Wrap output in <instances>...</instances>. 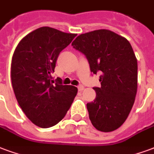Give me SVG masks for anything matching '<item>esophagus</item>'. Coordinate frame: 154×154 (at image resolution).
Returning <instances> with one entry per match:
<instances>
[{
    "label": "esophagus",
    "instance_id": "esophagus-1",
    "mask_svg": "<svg viewBox=\"0 0 154 154\" xmlns=\"http://www.w3.org/2000/svg\"><path fill=\"white\" fill-rule=\"evenodd\" d=\"M78 89L79 91H80V92H81V91H83V90L84 89V87L83 86V85H79Z\"/></svg>",
    "mask_w": 154,
    "mask_h": 154
}]
</instances>
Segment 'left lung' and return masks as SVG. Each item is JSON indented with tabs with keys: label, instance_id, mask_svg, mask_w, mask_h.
<instances>
[{
	"label": "left lung",
	"instance_id": "left-lung-1",
	"mask_svg": "<svg viewBox=\"0 0 154 154\" xmlns=\"http://www.w3.org/2000/svg\"><path fill=\"white\" fill-rule=\"evenodd\" d=\"M73 48L86 56L91 72L100 73L97 96L87 104L91 122L103 132L123 124L133 106L137 92V59L126 38L100 29L79 35Z\"/></svg>",
	"mask_w": 154,
	"mask_h": 154
}]
</instances>
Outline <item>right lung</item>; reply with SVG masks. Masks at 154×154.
Listing matches in <instances>:
<instances>
[{"instance_id":"right-lung-1","label":"right lung","mask_w":154,"mask_h":154,"mask_svg":"<svg viewBox=\"0 0 154 154\" xmlns=\"http://www.w3.org/2000/svg\"><path fill=\"white\" fill-rule=\"evenodd\" d=\"M76 34L49 26L35 29L24 36L14 52L11 82L18 105L35 125L51 128L63 119L78 92L76 87L54 83L60 52Z\"/></svg>"}]
</instances>
